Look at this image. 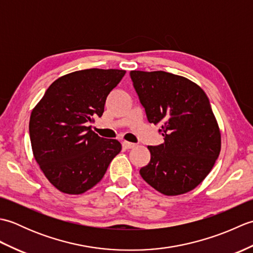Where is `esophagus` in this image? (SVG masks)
<instances>
[{
  "label": "esophagus",
  "mask_w": 253,
  "mask_h": 253,
  "mask_svg": "<svg viewBox=\"0 0 253 253\" xmlns=\"http://www.w3.org/2000/svg\"><path fill=\"white\" fill-rule=\"evenodd\" d=\"M123 147L125 149H132L133 147H136L135 143L132 142H128V141H123Z\"/></svg>",
  "instance_id": "esophagus-1"
}]
</instances>
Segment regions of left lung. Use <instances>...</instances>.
Segmentation results:
<instances>
[{"label": "left lung", "instance_id": "obj_1", "mask_svg": "<svg viewBox=\"0 0 253 253\" xmlns=\"http://www.w3.org/2000/svg\"><path fill=\"white\" fill-rule=\"evenodd\" d=\"M148 121L161 125L164 142L149 146L151 160L140 175L165 196H178L201 184L221 151V131L206 92L178 75L131 71Z\"/></svg>", "mask_w": 253, "mask_h": 253}]
</instances>
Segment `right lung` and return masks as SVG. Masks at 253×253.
Masks as SVG:
<instances>
[{
  "label": "right lung",
  "instance_id": "add662e5",
  "mask_svg": "<svg viewBox=\"0 0 253 253\" xmlns=\"http://www.w3.org/2000/svg\"><path fill=\"white\" fill-rule=\"evenodd\" d=\"M125 74L122 69L90 68L64 75L32 110V152L56 189L68 195L91 189L121 152L116 139L99 137L88 124L103 114L106 96Z\"/></svg>",
  "mask_w": 253,
  "mask_h": 253
}]
</instances>
